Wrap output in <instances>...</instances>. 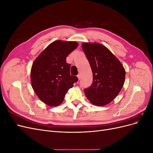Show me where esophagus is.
I'll list each match as a JSON object with an SVG mask.
<instances>
[{
  "label": "esophagus",
  "mask_w": 153,
  "mask_h": 153,
  "mask_svg": "<svg viewBox=\"0 0 153 153\" xmlns=\"http://www.w3.org/2000/svg\"><path fill=\"white\" fill-rule=\"evenodd\" d=\"M77 77H78V80H80V77H81L80 74H78V75H77Z\"/></svg>",
  "instance_id": "obj_1"
}]
</instances>
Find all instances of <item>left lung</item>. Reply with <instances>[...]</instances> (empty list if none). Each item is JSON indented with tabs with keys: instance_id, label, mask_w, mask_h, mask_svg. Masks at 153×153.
Instances as JSON below:
<instances>
[{
	"instance_id": "1",
	"label": "left lung",
	"mask_w": 153,
	"mask_h": 153,
	"mask_svg": "<svg viewBox=\"0 0 153 153\" xmlns=\"http://www.w3.org/2000/svg\"><path fill=\"white\" fill-rule=\"evenodd\" d=\"M82 47L89 62L93 75L92 85L84 92L96 106H105L121 91L126 72L121 62L105 47L98 43H84Z\"/></svg>"
}]
</instances>
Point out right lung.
<instances>
[{"label":"right lung","instance_id":"add662e5","mask_svg":"<svg viewBox=\"0 0 153 153\" xmlns=\"http://www.w3.org/2000/svg\"><path fill=\"white\" fill-rule=\"evenodd\" d=\"M76 41L57 40L50 44L34 61L31 68V84L41 101L49 106L61 104L68 91L78 81L70 75L66 57L78 47Z\"/></svg>","mask_w":153,"mask_h":153}]
</instances>
